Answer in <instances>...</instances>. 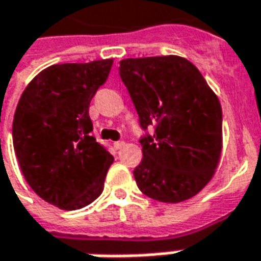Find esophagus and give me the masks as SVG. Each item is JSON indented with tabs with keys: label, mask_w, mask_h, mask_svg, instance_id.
<instances>
[{
	"label": "esophagus",
	"mask_w": 261,
	"mask_h": 261,
	"mask_svg": "<svg viewBox=\"0 0 261 261\" xmlns=\"http://www.w3.org/2000/svg\"><path fill=\"white\" fill-rule=\"evenodd\" d=\"M113 146H115V149H122V148H123V146H125V142H123V141H118V142H115L113 143Z\"/></svg>",
	"instance_id": "34e87169"
}]
</instances>
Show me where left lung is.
I'll return each instance as SVG.
<instances>
[{
    "label": "left lung",
    "mask_w": 261,
    "mask_h": 261,
    "mask_svg": "<svg viewBox=\"0 0 261 261\" xmlns=\"http://www.w3.org/2000/svg\"><path fill=\"white\" fill-rule=\"evenodd\" d=\"M142 129L143 158L135 168L138 188L152 200H190L216 172L223 149V112L200 70L179 56L120 61Z\"/></svg>",
    "instance_id": "left-lung-1"
}]
</instances>
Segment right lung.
<instances>
[{
    "instance_id": "add662e5",
    "label": "right lung",
    "mask_w": 261,
    "mask_h": 261,
    "mask_svg": "<svg viewBox=\"0 0 261 261\" xmlns=\"http://www.w3.org/2000/svg\"><path fill=\"white\" fill-rule=\"evenodd\" d=\"M113 60L54 64L21 94L12 120V143L25 181L40 198L79 210L103 191L113 162L92 136L89 105L106 82Z\"/></svg>"
}]
</instances>
